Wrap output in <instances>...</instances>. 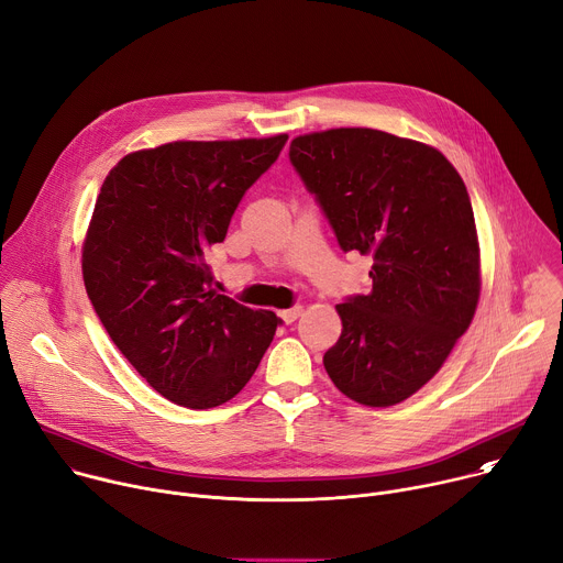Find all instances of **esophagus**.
<instances>
[{
  "label": "esophagus",
  "instance_id": "esophagus-1",
  "mask_svg": "<svg viewBox=\"0 0 563 563\" xmlns=\"http://www.w3.org/2000/svg\"><path fill=\"white\" fill-rule=\"evenodd\" d=\"M302 313V307L300 305H296V307H289V309H283V311H278V316L283 318V323H294V320L298 318Z\"/></svg>",
  "mask_w": 563,
  "mask_h": 563
}]
</instances>
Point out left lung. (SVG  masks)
Masks as SVG:
<instances>
[{
	"label": "left lung",
	"instance_id": "obj_1",
	"mask_svg": "<svg viewBox=\"0 0 563 563\" xmlns=\"http://www.w3.org/2000/svg\"><path fill=\"white\" fill-rule=\"evenodd\" d=\"M289 159L343 252L372 256V289L336 305L323 356L334 385L369 408L419 391L470 328L481 263L467 189L430 144L376 129L291 140Z\"/></svg>",
	"mask_w": 563,
	"mask_h": 563
}]
</instances>
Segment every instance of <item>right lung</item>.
Returning a JSON list of instances; mask_svg holds the SVG:
<instances>
[{"instance_id":"1","label":"right lung","mask_w":563,"mask_h":563,"mask_svg":"<svg viewBox=\"0 0 563 563\" xmlns=\"http://www.w3.org/2000/svg\"><path fill=\"white\" fill-rule=\"evenodd\" d=\"M287 135L169 142L109 172L82 247L87 294L115 347L165 398L227 404L254 376L280 318L213 289L207 254Z\"/></svg>"}]
</instances>
